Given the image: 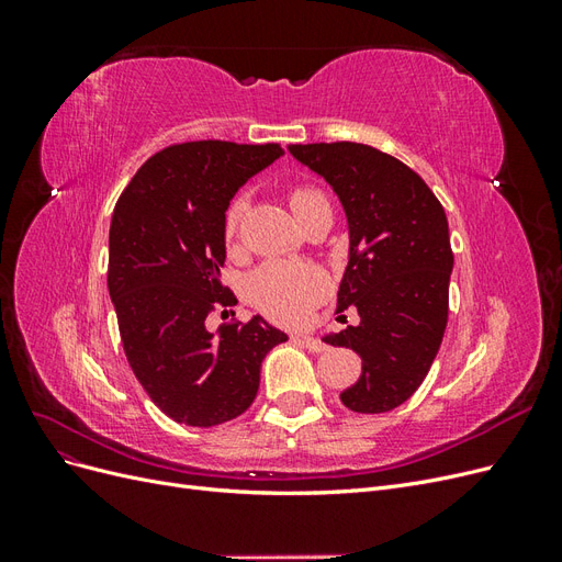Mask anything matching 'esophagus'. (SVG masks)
Here are the masks:
<instances>
[{
    "instance_id": "1",
    "label": "esophagus",
    "mask_w": 562,
    "mask_h": 562,
    "mask_svg": "<svg viewBox=\"0 0 562 562\" xmlns=\"http://www.w3.org/2000/svg\"><path fill=\"white\" fill-rule=\"evenodd\" d=\"M295 342H300L302 347H307L310 351H314V353H318V351H326V345L321 342L318 337H314V335H297L295 337Z\"/></svg>"
}]
</instances>
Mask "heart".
Wrapping results in <instances>:
<instances>
[{"mask_svg": "<svg viewBox=\"0 0 562 562\" xmlns=\"http://www.w3.org/2000/svg\"><path fill=\"white\" fill-rule=\"evenodd\" d=\"M318 203L328 201L314 187H297L291 192V209L295 217L318 206ZM241 213L244 199H236L227 211V239L236 234ZM326 274L310 262H267L250 277L248 295L255 307L262 310L269 318L293 323L310 312L312 304L326 293Z\"/></svg>", "mask_w": 562, "mask_h": 562, "instance_id": "obj_1", "label": "heart"}]
</instances>
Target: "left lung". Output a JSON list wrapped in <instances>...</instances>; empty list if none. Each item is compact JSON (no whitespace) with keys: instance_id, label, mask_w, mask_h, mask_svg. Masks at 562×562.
I'll return each instance as SVG.
<instances>
[{"instance_id":"left-lung-1","label":"left lung","mask_w":562,"mask_h":562,"mask_svg":"<svg viewBox=\"0 0 562 562\" xmlns=\"http://www.w3.org/2000/svg\"><path fill=\"white\" fill-rule=\"evenodd\" d=\"M288 151L330 184L347 215L337 314L351 307L359 323L323 342L359 353L361 378L339 398L353 413H389L419 389L443 342L454 265L446 211L413 168L370 145Z\"/></svg>"}]
</instances>
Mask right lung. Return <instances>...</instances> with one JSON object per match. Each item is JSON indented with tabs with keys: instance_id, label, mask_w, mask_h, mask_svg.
Segmentation results:
<instances>
[{
	"instance_id": "1",
	"label": "right lung",
	"mask_w": 562,
	"mask_h": 562,
	"mask_svg": "<svg viewBox=\"0 0 562 562\" xmlns=\"http://www.w3.org/2000/svg\"><path fill=\"white\" fill-rule=\"evenodd\" d=\"M283 155L279 145L196 140L147 159L110 225L108 288L135 378L164 415L215 427L246 413L260 366L288 335L262 316L206 328L236 297L220 281L225 213L241 187Z\"/></svg>"
}]
</instances>
